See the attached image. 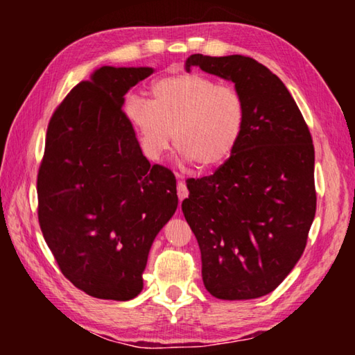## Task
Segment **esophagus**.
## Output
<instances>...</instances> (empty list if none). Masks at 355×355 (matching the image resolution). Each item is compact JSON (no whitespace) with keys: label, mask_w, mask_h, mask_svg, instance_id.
<instances>
[{"label":"esophagus","mask_w":355,"mask_h":355,"mask_svg":"<svg viewBox=\"0 0 355 355\" xmlns=\"http://www.w3.org/2000/svg\"><path fill=\"white\" fill-rule=\"evenodd\" d=\"M177 194H178V199H180V203H182L186 197H188V194H189V191H188V188H186V184H184V182H178V186H177Z\"/></svg>","instance_id":"1"}]
</instances>
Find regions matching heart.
<instances>
[{"label":"heart","mask_w":355,"mask_h":355,"mask_svg":"<svg viewBox=\"0 0 355 355\" xmlns=\"http://www.w3.org/2000/svg\"><path fill=\"white\" fill-rule=\"evenodd\" d=\"M125 116L148 159L163 158L173 133L184 161L214 167L235 152L245 111L243 98L233 87L219 86L199 73H178L153 84L152 103L130 97Z\"/></svg>","instance_id":"obj_1"}]
</instances>
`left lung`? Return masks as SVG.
<instances>
[{
  "label": "left lung",
  "instance_id": "1",
  "mask_svg": "<svg viewBox=\"0 0 355 355\" xmlns=\"http://www.w3.org/2000/svg\"><path fill=\"white\" fill-rule=\"evenodd\" d=\"M235 84L244 130L235 152L213 175L189 178L183 214L202 254L209 294L257 299L296 266L316 213L315 148L296 101L268 67L232 55H191L184 69Z\"/></svg>",
  "mask_w": 355,
  "mask_h": 355
}]
</instances>
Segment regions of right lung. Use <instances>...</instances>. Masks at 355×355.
<instances>
[{
	"instance_id": "right-lung-1",
	"label": "right lung",
	"mask_w": 355,
	"mask_h": 355,
	"mask_svg": "<svg viewBox=\"0 0 355 355\" xmlns=\"http://www.w3.org/2000/svg\"><path fill=\"white\" fill-rule=\"evenodd\" d=\"M152 67L97 69L56 107L37 175L39 224L62 274L98 299L130 300L161 228L178 207L177 180L150 166L122 111Z\"/></svg>"
}]
</instances>
